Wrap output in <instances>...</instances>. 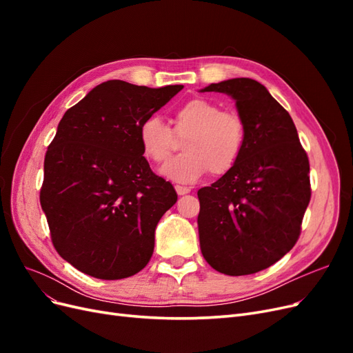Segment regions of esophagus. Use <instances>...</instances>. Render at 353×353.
Returning a JSON list of instances; mask_svg holds the SVG:
<instances>
[{
    "instance_id": "34e87169",
    "label": "esophagus",
    "mask_w": 353,
    "mask_h": 353,
    "mask_svg": "<svg viewBox=\"0 0 353 353\" xmlns=\"http://www.w3.org/2000/svg\"><path fill=\"white\" fill-rule=\"evenodd\" d=\"M175 190H176V193H178V196H184V194H188L190 191H191V188L190 187H187V185H175Z\"/></svg>"
}]
</instances>
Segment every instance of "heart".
I'll return each instance as SVG.
<instances>
[{
    "label": "heart",
    "instance_id": "1",
    "mask_svg": "<svg viewBox=\"0 0 353 353\" xmlns=\"http://www.w3.org/2000/svg\"><path fill=\"white\" fill-rule=\"evenodd\" d=\"M188 138L185 153L162 166L160 172L178 183H194L209 170L225 174L234 168L245 145V123L237 112L222 110L216 103L193 99L175 110L174 131L162 117L152 114L138 128V140L144 156L163 163L172 154L176 138Z\"/></svg>",
    "mask_w": 353,
    "mask_h": 353
}]
</instances>
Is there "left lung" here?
<instances>
[{
    "label": "left lung",
    "mask_w": 353,
    "mask_h": 353,
    "mask_svg": "<svg viewBox=\"0 0 353 353\" xmlns=\"http://www.w3.org/2000/svg\"><path fill=\"white\" fill-rule=\"evenodd\" d=\"M212 91L236 101L245 145L232 169L197 191L200 249L218 272L249 275L280 261L301 236L309 160L290 114L262 83L234 78L201 90Z\"/></svg>",
    "instance_id": "8db88e82"
}]
</instances>
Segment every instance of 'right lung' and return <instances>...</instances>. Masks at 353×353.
Returning <instances> with one entry per match:
<instances>
[{
    "label": "right lung",
    "mask_w": 353,
    "mask_h": 353,
    "mask_svg": "<svg viewBox=\"0 0 353 353\" xmlns=\"http://www.w3.org/2000/svg\"><path fill=\"white\" fill-rule=\"evenodd\" d=\"M183 88L113 79L61 117L46 153L39 200L57 253L81 272L121 280L150 261L157 222L178 196L153 174L138 128Z\"/></svg>",
    "instance_id": "1"
}]
</instances>
